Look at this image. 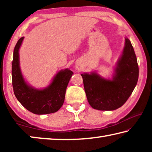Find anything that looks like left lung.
<instances>
[{"label":"left lung","instance_id":"left-lung-1","mask_svg":"<svg viewBox=\"0 0 152 152\" xmlns=\"http://www.w3.org/2000/svg\"><path fill=\"white\" fill-rule=\"evenodd\" d=\"M91 106L100 110H113L123 106L137 83L139 67L134 50L125 38L122 56L118 61L112 80L92 72L81 74Z\"/></svg>","mask_w":152,"mask_h":152}]
</instances>
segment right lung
<instances>
[{"mask_svg":"<svg viewBox=\"0 0 152 152\" xmlns=\"http://www.w3.org/2000/svg\"><path fill=\"white\" fill-rule=\"evenodd\" d=\"M24 37L18 41L13 51L12 62V84L15 96L25 109L34 114L56 113L63 105L66 90L73 72L68 69L61 70L47 88L38 90L25 82L19 66V50Z\"/></svg>","mask_w":152,"mask_h":152,"instance_id":"add662e5","label":"right lung"}]
</instances>
